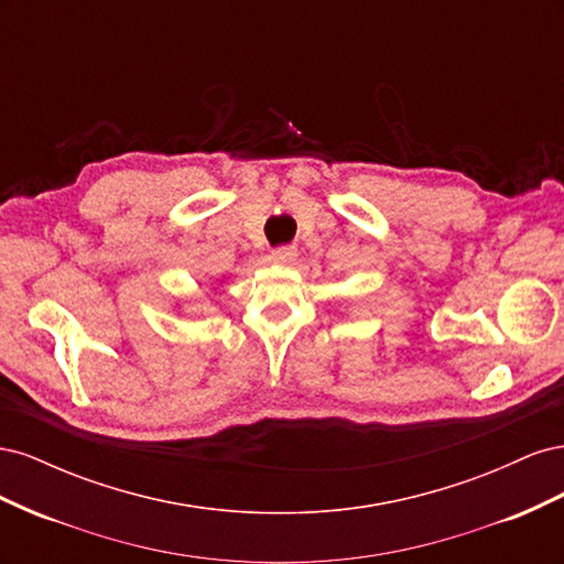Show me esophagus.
<instances>
[{
	"label": "esophagus",
	"mask_w": 564,
	"mask_h": 564,
	"mask_svg": "<svg viewBox=\"0 0 564 564\" xmlns=\"http://www.w3.org/2000/svg\"><path fill=\"white\" fill-rule=\"evenodd\" d=\"M296 259V247H278L272 251V261L275 263H292Z\"/></svg>",
	"instance_id": "34e87169"
}]
</instances>
